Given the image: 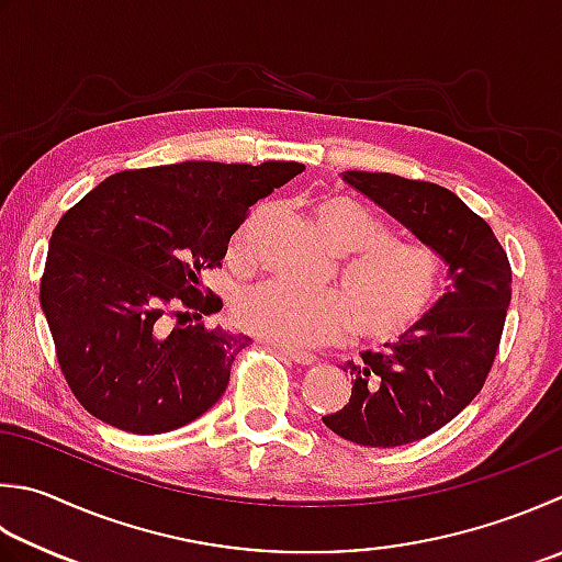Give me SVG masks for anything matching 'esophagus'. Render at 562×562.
<instances>
[{"label":"esophagus","mask_w":562,"mask_h":562,"mask_svg":"<svg viewBox=\"0 0 562 562\" xmlns=\"http://www.w3.org/2000/svg\"><path fill=\"white\" fill-rule=\"evenodd\" d=\"M277 349H279V352H281L285 359H291V362L301 364V367H311V364L317 362L315 355L303 352V349H293V347H283V345H279Z\"/></svg>","instance_id":"obj_1"}]
</instances>
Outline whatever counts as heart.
<instances>
[{
  "label": "heart",
  "mask_w": 562,
  "mask_h": 562,
  "mask_svg": "<svg viewBox=\"0 0 562 562\" xmlns=\"http://www.w3.org/2000/svg\"><path fill=\"white\" fill-rule=\"evenodd\" d=\"M315 225L337 254H349L340 267L346 293L305 291L281 279L254 283L232 305L241 330L285 347L340 340L352 327L369 342H391L436 305L442 261L432 249L389 239L372 213L345 198L321 200ZM249 241L251 222L232 239V259H247Z\"/></svg>",
  "instance_id": "1"
}]
</instances>
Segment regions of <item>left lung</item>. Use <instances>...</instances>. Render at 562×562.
Wrapping results in <instances>:
<instances>
[{
	"instance_id": "obj_1",
	"label": "left lung",
	"mask_w": 562,
	"mask_h": 562,
	"mask_svg": "<svg viewBox=\"0 0 562 562\" xmlns=\"http://www.w3.org/2000/svg\"><path fill=\"white\" fill-rule=\"evenodd\" d=\"M342 178L448 267L446 293L413 330L342 367L352 396L323 418L357 446L396 448L440 430L482 391L512 303V267L492 227L452 190L394 173Z\"/></svg>"
}]
</instances>
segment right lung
<instances>
[{
	"label": "right lung",
	"instance_id": "right-lung-1",
	"mask_svg": "<svg viewBox=\"0 0 562 562\" xmlns=\"http://www.w3.org/2000/svg\"><path fill=\"white\" fill-rule=\"evenodd\" d=\"M303 168H136L110 176L60 217L41 308L63 376L85 411L120 430L156 436L217 404L232 362L251 340L193 323L222 308L215 293H205L203 273L220 267L249 207Z\"/></svg>",
	"mask_w": 562,
	"mask_h": 562
}]
</instances>
